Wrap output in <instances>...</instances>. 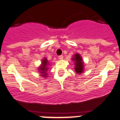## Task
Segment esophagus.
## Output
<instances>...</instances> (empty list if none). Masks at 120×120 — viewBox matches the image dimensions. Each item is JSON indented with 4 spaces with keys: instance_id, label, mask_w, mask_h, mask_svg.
<instances>
[{
    "instance_id": "esophagus-1",
    "label": "esophagus",
    "mask_w": 120,
    "mask_h": 120,
    "mask_svg": "<svg viewBox=\"0 0 120 120\" xmlns=\"http://www.w3.org/2000/svg\"><path fill=\"white\" fill-rule=\"evenodd\" d=\"M63 58H64V56H62V55H60V56H58V58H59V59H63Z\"/></svg>"
}]
</instances>
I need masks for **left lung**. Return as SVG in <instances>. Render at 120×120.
<instances>
[{
    "label": "left lung",
    "instance_id": "8db88e82",
    "mask_svg": "<svg viewBox=\"0 0 120 120\" xmlns=\"http://www.w3.org/2000/svg\"><path fill=\"white\" fill-rule=\"evenodd\" d=\"M72 60L75 61V70L76 74H82L83 72L84 68V64L82 58L80 56V55L78 53H76L73 56Z\"/></svg>",
    "mask_w": 120,
    "mask_h": 120
}]
</instances>
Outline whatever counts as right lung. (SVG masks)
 Instances as JSON below:
<instances>
[{
	"mask_svg": "<svg viewBox=\"0 0 120 120\" xmlns=\"http://www.w3.org/2000/svg\"><path fill=\"white\" fill-rule=\"evenodd\" d=\"M49 63L48 61H47V58H44L42 60L41 65L40 66L38 70L40 72V74H41V75L43 77H47V73H46V71L49 69V68H47V65H49Z\"/></svg>",
	"mask_w": 120,
	"mask_h": 120,
	"instance_id": "right-lung-1",
	"label": "right lung"
}]
</instances>
